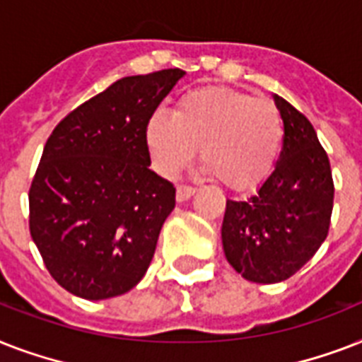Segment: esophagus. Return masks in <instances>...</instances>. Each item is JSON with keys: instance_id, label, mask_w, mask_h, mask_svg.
Segmentation results:
<instances>
[{"instance_id": "obj_1", "label": "esophagus", "mask_w": 362, "mask_h": 362, "mask_svg": "<svg viewBox=\"0 0 362 362\" xmlns=\"http://www.w3.org/2000/svg\"><path fill=\"white\" fill-rule=\"evenodd\" d=\"M192 195H195V187H192V186L176 187V201H178V203H184V201H187V199L192 197Z\"/></svg>"}]
</instances>
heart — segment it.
<instances>
[{"instance_id":"b5f03b06","label":"heart","mask_w":362,"mask_h":362,"mask_svg":"<svg viewBox=\"0 0 362 362\" xmlns=\"http://www.w3.org/2000/svg\"><path fill=\"white\" fill-rule=\"evenodd\" d=\"M146 148L161 176L173 178L197 148L204 173L235 192H250L274 169L284 142V120L274 101L221 86L189 90L173 116L156 110L146 124Z\"/></svg>"}]
</instances>
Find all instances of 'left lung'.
Masks as SVG:
<instances>
[{
	"label": "left lung",
	"mask_w": 362,
	"mask_h": 362,
	"mask_svg": "<svg viewBox=\"0 0 362 362\" xmlns=\"http://www.w3.org/2000/svg\"><path fill=\"white\" fill-rule=\"evenodd\" d=\"M284 146L274 170L246 201H227L221 242L231 267L255 284L300 270L327 238L334 182L314 125L280 95Z\"/></svg>",
	"instance_id": "obj_1"
}]
</instances>
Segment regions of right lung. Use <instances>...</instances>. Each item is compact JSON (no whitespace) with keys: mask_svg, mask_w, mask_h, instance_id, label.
I'll use <instances>...</instances> for the list:
<instances>
[{"mask_svg":"<svg viewBox=\"0 0 362 362\" xmlns=\"http://www.w3.org/2000/svg\"><path fill=\"white\" fill-rule=\"evenodd\" d=\"M186 75L125 76L54 127L30 187V233L76 297H118L142 280L176 189L150 170L148 118Z\"/></svg>","mask_w":362,"mask_h":362,"instance_id":"right-lung-1","label":"right lung"}]
</instances>
